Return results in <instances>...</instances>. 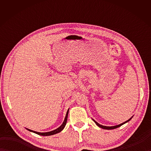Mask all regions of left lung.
Instances as JSON below:
<instances>
[{"instance_id":"left-lung-1","label":"left lung","mask_w":151,"mask_h":151,"mask_svg":"<svg viewBox=\"0 0 151 151\" xmlns=\"http://www.w3.org/2000/svg\"><path fill=\"white\" fill-rule=\"evenodd\" d=\"M132 118V117H131V118H130L129 120H127V121H125V122H124V123H121V124H118V125H116V126H112V127H106V126H103V125H101V124H100L99 123H98L97 122H96L94 119H93V121L95 122V123H96V124L97 125L98 127H99L100 128H102V129H106V130H111V129H117V128H118V127H121V125H123V124H124V123H127V122H129L131 119Z\"/></svg>"}]
</instances>
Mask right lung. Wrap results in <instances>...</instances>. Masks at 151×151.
Listing matches in <instances>:
<instances>
[{
	"label": "right lung",
	"instance_id": "right-lung-1",
	"mask_svg": "<svg viewBox=\"0 0 151 151\" xmlns=\"http://www.w3.org/2000/svg\"><path fill=\"white\" fill-rule=\"evenodd\" d=\"M69 109H68V110H67V114H66V115H65V119H64L63 122L62 124L61 125V126L60 127L58 128V129L54 130L52 131H50V132H36V131H34V130H30V129H27L28 131H30V132H32L34 133H36L37 134H38V135H40V136H51V135H54V134H56L57 133H59L61 131H62L64 127H65V124H66V123H67V116H68V113H69Z\"/></svg>",
	"mask_w": 151,
	"mask_h": 151
}]
</instances>
